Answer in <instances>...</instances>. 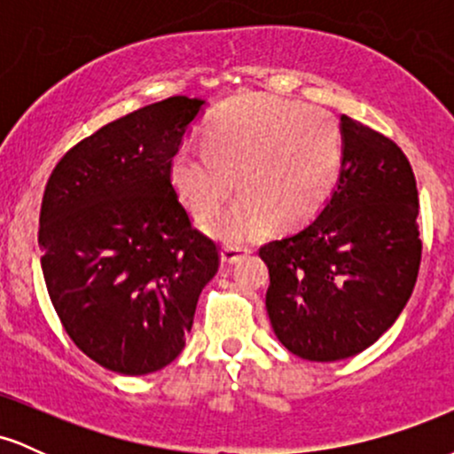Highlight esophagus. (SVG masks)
<instances>
[{
  "label": "esophagus",
  "instance_id": "1",
  "mask_svg": "<svg viewBox=\"0 0 454 454\" xmlns=\"http://www.w3.org/2000/svg\"><path fill=\"white\" fill-rule=\"evenodd\" d=\"M243 256H245V249L241 247H223L220 252L222 264H228V267H231V264H237Z\"/></svg>",
  "mask_w": 454,
  "mask_h": 454
}]
</instances>
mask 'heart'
I'll return each mask as SVG.
<instances>
[{"instance_id":"heart-1","label":"heart","mask_w":454,"mask_h":454,"mask_svg":"<svg viewBox=\"0 0 454 454\" xmlns=\"http://www.w3.org/2000/svg\"><path fill=\"white\" fill-rule=\"evenodd\" d=\"M343 137L325 108L273 96L226 102L205 128V147L184 145L168 164L170 185L194 217H205L230 193L244 192L202 228L217 241L245 245L269 237L279 220L299 226L335 190Z\"/></svg>"}]
</instances>
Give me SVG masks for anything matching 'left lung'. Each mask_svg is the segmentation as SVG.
<instances>
[{"label":"left lung","mask_w":454,"mask_h":454,"mask_svg":"<svg viewBox=\"0 0 454 454\" xmlns=\"http://www.w3.org/2000/svg\"><path fill=\"white\" fill-rule=\"evenodd\" d=\"M343 164L322 209L260 247L267 314L305 361L350 358L395 325L420 267L419 190L408 158L376 129L340 119Z\"/></svg>","instance_id":"obj_1"}]
</instances>
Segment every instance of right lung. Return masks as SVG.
Instances as JSON below:
<instances>
[{
	"mask_svg": "<svg viewBox=\"0 0 454 454\" xmlns=\"http://www.w3.org/2000/svg\"><path fill=\"white\" fill-rule=\"evenodd\" d=\"M205 106L175 96L129 113L67 151L46 184V290L72 341L114 373L173 363L217 273L215 243L192 228L168 176Z\"/></svg>",
	"mask_w": 454,
	"mask_h": 454,
	"instance_id": "obj_1",
	"label": "right lung"
}]
</instances>
